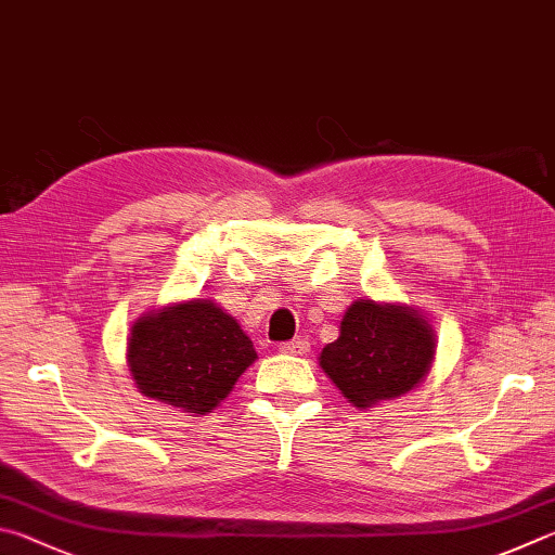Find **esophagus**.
I'll return each mask as SVG.
<instances>
[{
    "label": "esophagus",
    "instance_id": "obj_1",
    "mask_svg": "<svg viewBox=\"0 0 555 555\" xmlns=\"http://www.w3.org/2000/svg\"><path fill=\"white\" fill-rule=\"evenodd\" d=\"M307 351H309V341H305V338H295V341L280 344V353L285 356H307Z\"/></svg>",
    "mask_w": 555,
    "mask_h": 555
}]
</instances>
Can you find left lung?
Returning <instances> with one entry per match:
<instances>
[{"mask_svg":"<svg viewBox=\"0 0 555 555\" xmlns=\"http://www.w3.org/2000/svg\"><path fill=\"white\" fill-rule=\"evenodd\" d=\"M434 353V328L420 309L358 299L346 309L341 334L324 346L319 365L348 402L367 410L414 390L429 373Z\"/></svg>","mask_w":555,"mask_h":555,"instance_id":"obj_1","label":"left lung"}]
</instances>
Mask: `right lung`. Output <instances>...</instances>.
<instances>
[{
    "label": "right lung",
    "mask_w": 555,
    "mask_h": 555,
    "mask_svg": "<svg viewBox=\"0 0 555 555\" xmlns=\"http://www.w3.org/2000/svg\"><path fill=\"white\" fill-rule=\"evenodd\" d=\"M256 358L236 319L211 299L153 309L135 319L126 341L139 392L190 414L211 412Z\"/></svg>",
    "instance_id": "obj_1"
}]
</instances>
